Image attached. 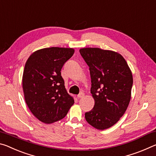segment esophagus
Wrapping results in <instances>:
<instances>
[{"mask_svg":"<svg viewBox=\"0 0 156 156\" xmlns=\"http://www.w3.org/2000/svg\"><path fill=\"white\" fill-rule=\"evenodd\" d=\"M84 97V93H80L79 95H77V98H83Z\"/></svg>","mask_w":156,"mask_h":156,"instance_id":"obj_1","label":"esophagus"}]
</instances>
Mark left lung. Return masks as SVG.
Returning a JSON list of instances; mask_svg holds the SVG:
<instances>
[{
  "label": "left lung",
  "mask_w": 156,
  "mask_h": 156,
  "mask_svg": "<svg viewBox=\"0 0 156 156\" xmlns=\"http://www.w3.org/2000/svg\"><path fill=\"white\" fill-rule=\"evenodd\" d=\"M89 66L95 105L85 113L89 124L98 130L113 126L126 112L131 98L133 75L118 52L99 48L80 50Z\"/></svg>",
  "instance_id": "8db88e82"
}]
</instances>
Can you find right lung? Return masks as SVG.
<instances>
[{
    "label": "right lung",
    "mask_w": 156,
    "mask_h": 156,
    "mask_svg": "<svg viewBox=\"0 0 156 156\" xmlns=\"http://www.w3.org/2000/svg\"><path fill=\"white\" fill-rule=\"evenodd\" d=\"M74 52L73 48H43L33 52L25 63L22 80L25 100L32 113L43 123L63 119L74 104L61 74Z\"/></svg>",
    "instance_id": "1"
}]
</instances>
